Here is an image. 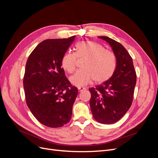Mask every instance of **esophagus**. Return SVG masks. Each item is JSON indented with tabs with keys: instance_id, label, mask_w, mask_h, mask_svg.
<instances>
[{
	"instance_id": "34e87169",
	"label": "esophagus",
	"mask_w": 158,
	"mask_h": 158,
	"mask_svg": "<svg viewBox=\"0 0 158 158\" xmlns=\"http://www.w3.org/2000/svg\"><path fill=\"white\" fill-rule=\"evenodd\" d=\"M78 92H83L84 90H85V89L84 88H80H80H78Z\"/></svg>"
}]
</instances>
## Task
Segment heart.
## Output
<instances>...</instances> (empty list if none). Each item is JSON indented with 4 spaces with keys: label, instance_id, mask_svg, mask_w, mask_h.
<instances>
[{
    "label": "heart",
    "instance_id": "1",
    "mask_svg": "<svg viewBox=\"0 0 158 158\" xmlns=\"http://www.w3.org/2000/svg\"><path fill=\"white\" fill-rule=\"evenodd\" d=\"M77 59H85L80 70L71 76L70 82L81 87L92 83H103L111 78L117 67V59L113 52L106 51L97 42L84 41L75 46V52H67L61 60L63 68L69 74L76 70Z\"/></svg>",
    "mask_w": 158,
    "mask_h": 158
}]
</instances>
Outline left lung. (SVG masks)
Returning a JSON list of instances; mask_svg holds the SVG:
<instances>
[{"label":"left lung","instance_id":"obj_1","mask_svg":"<svg viewBox=\"0 0 158 158\" xmlns=\"http://www.w3.org/2000/svg\"><path fill=\"white\" fill-rule=\"evenodd\" d=\"M112 47L117 59V67L107 82L89 89V105L95 121L102 124H113L125 115L131 107L136 74L131 56L120 43L106 36H99Z\"/></svg>","mask_w":158,"mask_h":158}]
</instances>
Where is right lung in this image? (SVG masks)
Returning <instances> with one entry per match:
<instances>
[{
    "instance_id": "obj_1",
    "label": "right lung",
    "mask_w": 158,
    "mask_h": 158,
    "mask_svg": "<svg viewBox=\"0 0 158 158\" xmlns=\"http://www.w3.org/2000/svg\"><path fill=\"white\" fill-rule=\"evenodd\" d=\"M75 37L42 41L27 60L23 80L26 104L46 127H61L72 117L78 88L66 78L61 60Z\"/></svg>"
}]
</instances>
